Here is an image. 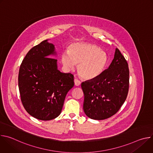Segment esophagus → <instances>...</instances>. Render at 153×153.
I'll list each match as a JSON object with an SVG mask.
<instances>
[{
	"instance_id": "1",
	"label": "esophagus",
	"mask_w": 153,
	"mask_h": 153,
	"mask_svg": "<svg viewBox=\"0 0 153 153\" xmlns=\"http://www.w3.org/2000/svg\"><path fill=\"white\" fill-rule=\"evenodd\" d=\"M74 84L76 86H79L81 84V82L79 80L75 79H74Z\"/></svg>"
}]
</instances>
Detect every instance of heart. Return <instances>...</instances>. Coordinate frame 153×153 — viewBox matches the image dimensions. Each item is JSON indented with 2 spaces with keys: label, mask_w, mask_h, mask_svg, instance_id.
I'll return each mask as SVG.
<instances>
[{
  "label": "heart",
  "mask_w": 153,
  "mask_h": 153,
  "mask_svg": "<svg viewBox=\"0 0 153 153\" xmlns=\"http://www.w3.org/2000/svg\"><path fill=\"white\" fill-rule=\"evenodd\" d=\"M108 61L106 53L93 44L86 43H73L68 52L62 54V62L68 70L78 65L77 71L83 79L92 80L103 73Z\"/></svg>",
  "instance_id": "b5f03b06"
}]
</instances>
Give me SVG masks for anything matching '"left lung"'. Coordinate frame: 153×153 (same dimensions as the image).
I'll list each match as a JSON object with an SVG mask.
<instances>
[{
	"mask_svg": "<svg viewBox=\"0 0 153 153\" xmlns=\"http://www.w3.org/2000/svg\"><path fill=\"white\" fill-rule=\"evenodd\" d=\"M129 76L128 63L116 48L109 68L97 78L81 84L85 114L95 120H104L114 115L126 99Z\"/></svg>",
	"mask_w": 153,
	"mask_h": 153,
	"instance_id": "8db88e82",
	"label": "left lung"
}]
</instances>
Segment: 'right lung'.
<instances>
[{"mask_svg": "<svg viewBox=\"0 0 153 153\" xmlns=\"http://www.w3.org/2000/svg\"><path fill=\"white\" fill-rule=\"evenodd\" d=\"M54 46L43 40L33 47L22 62L18 84L22 103L33 117L50 120L58 117L67 93L74 85V76L57 70Z\"/></svg>", "mask_w": 153, "mask_h": 153, "instance_id": "obj_1", "label": "right lung"}]
</instances>
